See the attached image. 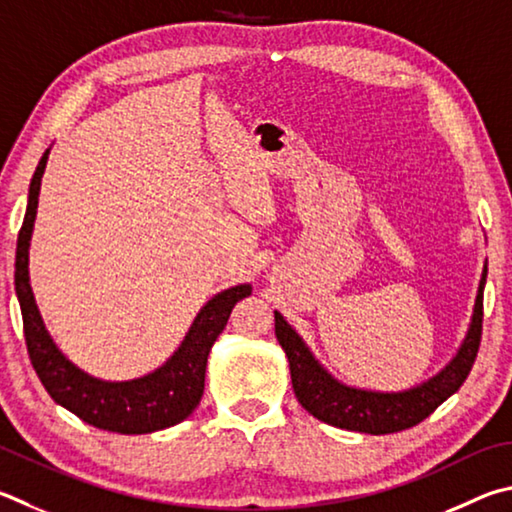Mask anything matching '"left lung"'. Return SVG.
Listing matches in <instances>:
<instances>
[{
    "label": "left lung",
    "instance_id": "1",
    "mask_svg": "<svg viewBox=\"0 0 512 512\" xmlns=\"http://www.w3.org/2000/svg\"><path fill=\"white\" fill-rule=\"evenodd\" d=\"M488 266L483 268L475 313L466 340L457 356L441 374L427 380L407 392L380 394L353 389L338 383L327 374L318 360L313 358L309 347L291 329L280 313L275 311V336L288 358L291 367V383L297 401L306 412L320 421L342 427V430L365 432V434H392L407 430L430 416L445 398H450L468 378L475 365L477 351L481 345V322H483V284H486Z\"/></svg>",
    "mask_w": 512,
    "mask_h": 512
}]
</instances>
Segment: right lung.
Returning a JSON list of instances; mask_svg holds the SVG:
<instances>
[{"label": "right lung", "mask_w": 512, "mask_h": 512, "mask_svg": "<svg viewBox=\"0 0 512 512\" xmlns=\"http://www.w3.org/2000/svg\"><path fill=\"white\" fill-rule=\"evenodd\" d=\"M49 159V150L42 154L40 165L31 179L29 206L17 237L15 253V291L20 300L24 338L31 365L37 378L55 403L67 407L82 421L100 430L118 434H147L181 423L188 418L203 396L208 353L226 329L235 304L250 295V284L232 286L203 306L194 318L188 336L174 356L161 369L127 383H105L91 378L85 371L62 356L46 333L40 311H37L29 284V244L33 221L37 215L42 174Z\"/></svg>", "instance_id": "obj_1"}]
</instances>
